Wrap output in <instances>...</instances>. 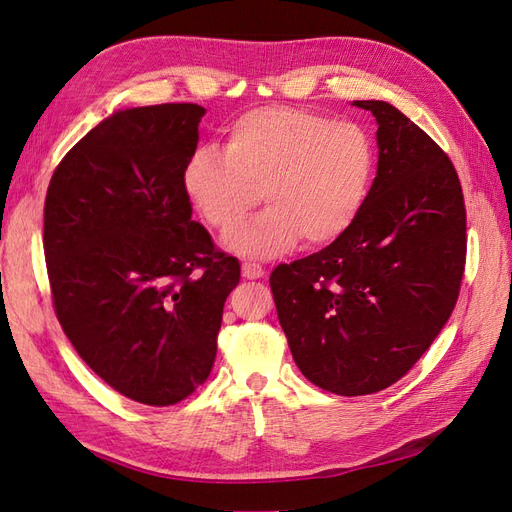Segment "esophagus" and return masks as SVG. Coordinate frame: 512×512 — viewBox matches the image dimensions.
<instances>
[{
	"instance_id": "obj_1",
	"label": "esophagus",
	"mask_w": 512,
	"mask_h": 512,
	"mask_svg": "<svg viewBox=\"0 0 512 512\" xmlns=\"http://www.w3.org/2000/svg\"><path fill=\"white\" fill-rule=\"evenodd\" d=\"M241 273L243 277H247V280H260V277L267 275V269L258 265V262H252V260H245L241 265Z\"/></svg>"
}]
</instances>
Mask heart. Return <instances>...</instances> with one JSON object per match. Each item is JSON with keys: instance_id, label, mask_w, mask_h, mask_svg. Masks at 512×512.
<instances>
[{"instance_id": "obj_1", "label": "heart", "mask_w": 512, "mask_h": 512, "mask_svg": "<svg viewBox=\"0 0 512 512\" xmlns=\"http://www.w3.org/2000/svg\"><path fill=\"white\" fill-rule=\"evenodd\" d=\"M376 170V147L354 121L297 106H260L226 128L224 151L205 145L183 170V188L205 222L228 232L260 200L269 207L228 237L245 256L344 237L359 218Z\"/></svg>"}]
</instances>
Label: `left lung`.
Wrapping results in <instances>:
<instances>
[{"mask_svg":"<svg viewBox=\"0 0 512 512\" xmlns=\"http://www.w3.org/2000/svg\"><path fill=\"white\" fill-rule=\"evenodd\" d=\"M378 175L344 237L275 267L269 284L301 374L356 397L404 378L451 318L466 269V205L453 162L389 102Z\"/></svg>","mask_w":512,"mask_h":512,"instance_id":"8db88e82","label":"left lung"}]
</instances>
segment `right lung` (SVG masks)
I'll return each instance as SVG.
<instances>
[{
	"label": "right lung",
	"instance_id": "add662e5",
	"mask_svg": "<svg viewBox=\"0 0 512 512\" xmlns=\"http://www.w3.org/2000/svg\"><path fill=\"white\" fill-rule=\"evenodd\" d=\"M205 108L119 111L76 143L44 200V258L61 329L121 395L173 406L209 376L239 260L192 220L183 188Z\"/></svg>",
	"mask_w": 512,
	"mask_h": 512
}]
</instances>
